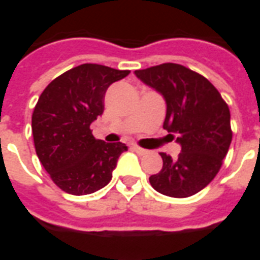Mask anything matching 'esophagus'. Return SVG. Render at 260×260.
I'll list each match as a JSON object with an SVG mask.
<instances>
[{
    "label": "esophagus",
    "instance_id": "obj_1",
    "mask_svg": "<svg viewBox=\"0 0 260 260\" xmlns=\"http://www.w3.org/2000/svg\"><path fill=\"white\" fill-rule=\"evenodd\" d=\"M132 149H134V150H135L138 154H146V153H147L146 149H142V147L136 146V145H135V146H132Z\"/></svg>",
    "mask_w": 260,
    "mask_h": 260
}]
</instances>
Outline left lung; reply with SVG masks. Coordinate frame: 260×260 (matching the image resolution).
Listing matches in <instances>:
<instances>
[{
  "instance_id": "obj_1",
  "label": "left lung",
  "mask_w": 260,
  "mask_h": 260,
  "mask_svg": "<svg viewBox=\"0 0 260 260\" xmlns=\"http://www.w3.org/2000/svg\"><path fill=\"white\" fill-rule=\"evenodd\" d=\"M166 100L163 128L181 145L177 158L160 153L163 169L150 175V185L171 198H188L216 177L233 139L230 110L209 80L184 65H156L135 71Z\"/></svg>"
}]
</instances>
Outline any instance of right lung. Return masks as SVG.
Here are the masks:
<instances>
[{
	"instance_id": "right-lung-1",
	"label": "right lung",
	"mask_w": 260,
	"mask_h": 260,
	"mask_svg": "<svg viewBox=\"0 0 260 260\" xmlns=\"http://www.w3.org/2000/svg\"><path fill=\"white\" fill-rule=\"evenodd\" d=\"M129 71L82 64L50 83L31 115L37 157L55 185L71 195H87L111 181L125 143L91 135L90 124L104 111L108 86Z\"/></svg>"
}]
</instances>
